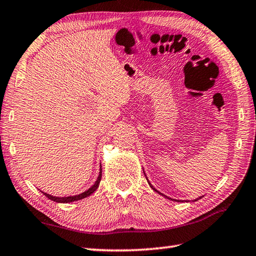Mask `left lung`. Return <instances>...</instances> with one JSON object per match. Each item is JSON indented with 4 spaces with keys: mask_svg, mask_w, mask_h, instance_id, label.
<instances>
[{
    "mask_svg": "<svg viewBox=\"0 0 256 256\" xmlns=\"http://www.w3.org/2000/svg\"><path fill=\"white\" fill-rule=\"evenodd\" d=\"M144 174H145V172H144ZM146 179H148V177H146ZM148 184H150V182H148ZM150 186L152 187V189H153V190H155V192H158L160 194H162V196H164V197H165V198H167V199H170V197H167V196H165V194H162V192H157V190H156V189H155V188H154L153 186H152V184H150ZM200 198H202V197H199V198H197V199H196L194 201H197V200H198V199H200ZM174 200H175V199H174ZM176 201H177V200H176Z\"/></svg>",
    "mask_w": 256,
    "mask_h": 256,
    "instance_id": "obj_1",
    "label": "left lung"
}]
</instances>
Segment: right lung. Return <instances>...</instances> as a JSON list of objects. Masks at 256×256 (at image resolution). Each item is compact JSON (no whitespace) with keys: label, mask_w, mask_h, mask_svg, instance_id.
I'll use <instances>...</instances> for the list:
<instances>
[{"label":"right lung","mask_w":256,"mask_h":256,"mask_svg":"<svg viewBox=\"0 0 256 256\" xmlns=\"http://www.w3.org/2000/svg\"><path fill=\"white\" fill-rule=\"evenodd\" d=\"M101 177H102V168L100 166V172H99V176H98L96 182L92 184V186L88 189L86 190L84 192L80 194H76V196H69V197H55V196H52L50 194H46V192H42L44 194L46 197L48 199H50L52 201H56V202H60V204H68V202H72V201H77V200H81L84 199L86 197H88V196H90L91 194H94L96 190L98 189V187H99L100 184V182H101Z\"/></svg>","instance_id":"obj_1"}]
</instances>
